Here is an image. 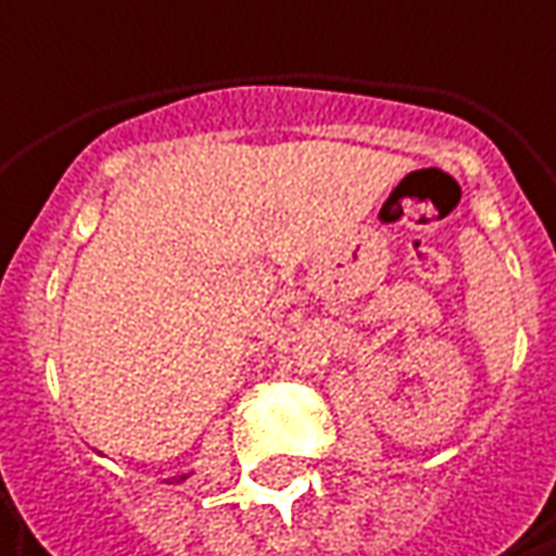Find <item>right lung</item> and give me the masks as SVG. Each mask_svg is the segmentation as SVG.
<instances>
[{
	"label": "right lung",
	"instance_id": "right-lung-1",
	"mask_svg": "<svg viewBox=\"0 0 556 556\" xmlns=\"http://www.w3.org/2000/svg\"><path fill=\"white\" fill-rule=\"evenodd\" d=\"M181 480H185V477H181Z\"/></svg>",
	"mask_w": 556,
	"mask_h": 556
}]
</instances>
